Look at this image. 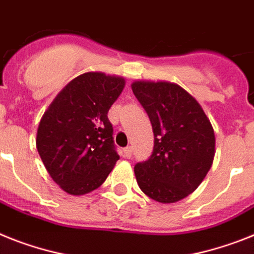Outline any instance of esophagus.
Instances as JSON below:
<instances>
[{
    "label": "esophagus",
    "instance_id": "1",
    "mask_svg": "<svg viewBox=\"0 0 254 254\" xmlns=\"http://www.w3.org/2000/svg\"><path fill=\"white\" fill-rule=\"evenodd\" d=\"M131 155H133V150H131V147H127V148L124 150V157H127V159H130Z\"/></svg>",
    "mask_w": 254,
    "mask_h": 254
}]
</instances>
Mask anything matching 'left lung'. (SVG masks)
Here are the masks:
<instances>
[{
    "mask_svg": "<svg viewBox=\"0 0 254 254\" xmlns=\"http://www.w3.org/2000/svg\"><path fill=\"white\" fill-rule=\"evenodd\" d=\"M131 89L150 117L155 137L152 155L134 167L138 186L159 203L180 201L199 187L212 167V124L180 85L135 81Z\"/></svg>",
    "mask_w": 254,
    "mask_h": 254,
    "instance_id": "obj_1",
    "label": "left lung"
}]
</instances>
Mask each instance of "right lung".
<instances>
[{"mask_svg":"<svg viewBox=\"0 0 254 254\" xmlns=\"http://www.w3.org/2000/svg\"><path fill=\"white\" fill-rule=\"evenodd\" d=\"M124 86L119 76L80 74L63 87L40 121V157L53 181L69 195L98 189L120 159L107 114Z\"/></svg>","mask_w":254,"mask_h":254,"instance_id":"add662e5","label":"right lung"}]
</instances>
